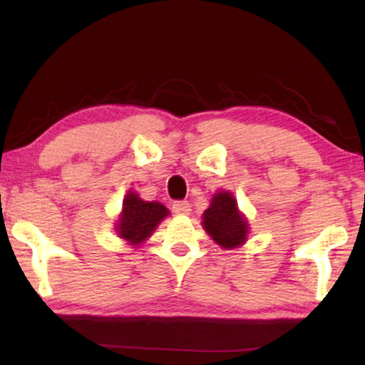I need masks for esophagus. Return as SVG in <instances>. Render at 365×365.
Listing matches in <instances>:
<instances>
[{
	"instance_id": "esophagus-1",
	"label": "esophagus",
	"mask_w": 365,
	"mask_h": 365,
	"mask_svg": "<svg viewBox=\"0 0 365 365\" xmlns=\"http://www.w3.org/2000/svg\"><path fill=\"white\" fill-rule=\"evenodd\" d=\"M173 211L176 214H182V216H187L191 212V206H189L187 201H176L173 204Z\"/></svg>"
}]
</instances>
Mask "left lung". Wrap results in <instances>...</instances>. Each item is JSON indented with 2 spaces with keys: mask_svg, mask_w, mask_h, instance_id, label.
<instances>
[{
  "mask_svg": "<svg viewBox=\"0 0 365 365\" xmlns=\"http://www.w3.org/2000/svg\"><path fill=\"white\" fill-rule=\"evenodd\" d=\"M202 227L207 236L222 249H236L247 241V217L237 206V199L229 191H217L202 212Z\"/></svg>",
  "mask_w": 365,
  "mask_h": 365,
  "instance_id": "obj_1",
  "label": "left lung"
}]
</instances>
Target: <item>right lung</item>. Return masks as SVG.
Returning a JSON list of instances; mask_svg holds the SVG:
<instances>
[{"label": "right lung", "mask_w": 365, "mask_h": 365, "mask_svg": "<svg viewBox=\"0 0 365 365\" xmlns=\"http://www.w3.org/2000/svg\"><path fill=\"white\" fill-rule=\"evenodd\" d=\"M169 209L158 201H144L139 194L129 189L123 199V209L116 221V234L133 247L146 242L163 219L169 216Z\"/></svg>", "instance_id": "add662e5"}]
</instances>
